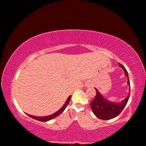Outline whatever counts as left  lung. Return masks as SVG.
Segmentation results:
<instances>
[{
    "label": "left lung",
    "instance_id": "obj_1",
    "mask_svg": "<svg viewBox=\"0 0 146 146\" xmlns=\"http://www.w3.org/2000/svg\"><path fill=\"white\" fill-rule=\"evenodd\" d=\"M119 66L124 70L125 75L128 78L127 84L128 85L130 86V82L129 77H128V73L127 70H125L124 66L120 63ZM95 90L96 91H97V93H96L95 98L91 102V110H92V111L95 115L96 117L102 120H110L117 117L122 111L125 106H126L130 95L129 91V95L122 102L118 104L108 102L107 100L103 98L97 89H95Z\"/></svg>",
    "mask_w": 146,
    "mask_h": 146
}]
</instances>
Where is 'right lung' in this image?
<instances>
[{
    "instance_id": "add662e5",
    "label": "right lung",
    "mask_w": 146,
    "mask_h": 146,
    "mask_svg": "<svg viewBox=\"0 0 146 146\" xmlns=\"http://www.w3.org/2000/svg\"><path fill=\"white\" fill-rule=\"evenodd\" d=\"M70 98H71V96H70L68 98L67 100H66V102L65 103V104L63 106V107H62L60 110H59L58 111H56V113H54V114L51 115H49V116H46V117H35V116H32L31 115H28L29 117H30L32 118H34V119L35 120H37L38 121H41V122H46V121H48V120H50L51 119H53V118H55L56 117H57L60 114H61L62 113L64 110L67 107L69 102H70Z\"/></svg>"
}]
</instances>
